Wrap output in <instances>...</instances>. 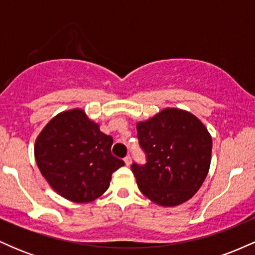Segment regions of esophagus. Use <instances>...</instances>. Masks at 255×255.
I'll return each instance as SVG.
<instances>
[{
	"label": "esophagus",
	"instance_id": "esophagus-1",
	"mask_svg": "<svg viewBox=\"0 0 255 255\" xmlns=\"http://www.w3.org/2000/svg\"><path fill=\"white\" fill-rule=\"evenodd\" d=\"M125 164L127 165V166H129L130 164H131V157L130 156H127V157H125Z\"/></svg>",
	"mask_w": 255,
	"mask_h": 255
}]
</instances>
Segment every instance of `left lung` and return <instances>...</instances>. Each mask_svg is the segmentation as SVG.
Returning <instances> with one entry per match:
<instances>
[{"instance_id": "1", "label": "left lung", "mask_w": 255, "mask_h": 255, "mask_svg": "<svg viewBox=\"0 0 255 255\" xmlns=\"http://www.w3.org/2000/svg\"><path fill=\"white\" fill-rule=\"evenodd\" d=\"M137 140L146 163L130 169L146 198L162 206H176L191 199L206 178L212 139L191 113L164 109L136 125Z\"/></svg>"}]
</instances>
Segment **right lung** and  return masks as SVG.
<instances>
[{
	"label": "right lung",
	"mask_w": 255,
	"mask_h": 255,
	"mask_svg": "<svg viewBox=\"0 0 255 255\" xmlns=\"http://www.w3.org/2000/svg\"><path fill=\"white\" fill-rule=\"evenodd\" d=\"M113 137L99 130L83 110L58 114L37 137L34 156L40 172L58 194L90 203L109 187L125 162L111 154Z\"/></svg>",
	"instance_id": "1"
}]
</instances>
